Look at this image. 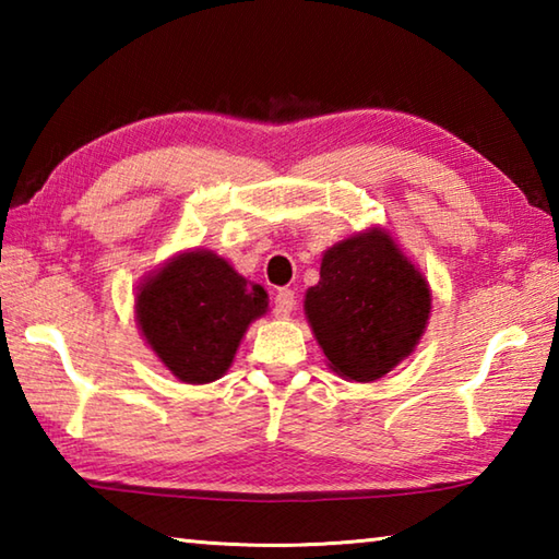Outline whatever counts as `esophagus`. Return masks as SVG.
<instances>
[{"label":"esophagus","instance_id":"obj_1","mask_svg":"<svg viewBox=\"0 0 559 559\" xmlns=\"http://www.w3.org/2000/svg\"><path fill=\"white\" fill-rule=\"evenodd\" d=\"M293 308H296V296H293V290L281 288L276 293V298H273V313H276V318H288L293 313Z\"/></svg>","mask_w":559,"mask_h":559}]
</instances>
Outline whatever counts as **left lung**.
Instances as JSON below:
<instances>
[{
    "instance_id": "1",
    "label": "left lung",
    "mask_w": 559,
    "mask_h": 559,
    "mask_svg": "<svg viewBox=\"0 0 559 559\" xmlns=\"http://www.w3.org/2000/svg\"><path fill=\"white\" fill-rule=\"evenodd\" d=\"M302 310L330 370L349 382H374L419 345L431 288L394 236L370 226L323 253Z\"/></svg>"
}]
</instances>
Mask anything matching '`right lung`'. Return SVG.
Returning a JSON list of instances; mask_svg holds the SVG:
<instances>
[{
    "label": "right lung",
    "instance_id": "1",
    "mask_svg": "<svg viewBox=\"0 0 559 559\" xmlns=\"http://www.w3.org/2000/svg\"><path fill=\"white\" fill-rule=\"evenodd\" d=\"M266 313V288L210 249L177 251L135 293L140 335L185 384L224 377L246 330Z\"/></svg>",
    "mask_w": 559,
    "mask_h": 559
}]
</instances>
